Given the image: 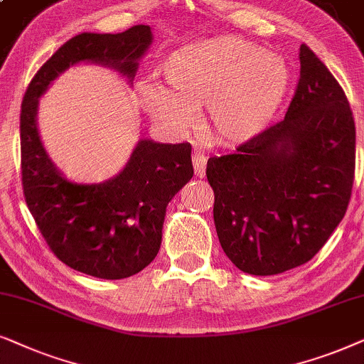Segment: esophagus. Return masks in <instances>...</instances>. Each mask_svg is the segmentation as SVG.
Here are the masks:
<instances>
[{
	"label": "esophagus",
	"instance_id": "obj_1",
	"mask_svg": "<svg viewBox=\"0 0 364 364\" xmlns=\"http://www.w3.org/2000/svg\"><path fill=\"white\" fill-rule=\"evenodd\" d=\"M206 161H208V158L203 153L193 154V166H195V173H196L198 178H205Z\"/></svg>",
	"mask_w": 364,
	"mask_h": 364
}]
</instances>
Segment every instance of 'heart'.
Masks as SVG:
<instances>
[{
	"mask_svg": "<svg viewBox=\"0 0 364 364\" xmlns=\"http://www.w3.org/2000/svg\"><path fill=\"white\" fill-rule=\"evenodd\" d=\"M166 86L148 80L138 101L159 128L185 136L206 105L211 136L240 144L264 132L291 86V70L278 53L238 36L195 41L169 53L161 65Z\"/></svg>",
	"mask_w": 364,
	"mask_h": 364,
	"instance_id": "obj_1",
	"label": "heart"
}]
</instances>
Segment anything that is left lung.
Here are the masks:
<instances>
[{"label":"left lung","instance_id":"obj_1","mask_svg":"<svg viewBox=\"0 0 364 364\" xmlns=\"http://www.w3.org/2000/svg\"><path fill=\"white\" fill-rule=\"evenodd\" d=\"M278 124L208 159L213 218L236 268L279 274L308 263L345 216L355 178V119L343 88L306 45Z\"/></svg>","mask_w":364,"mask_h":364}]
</instances>
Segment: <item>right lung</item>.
Instances as JSON below:
<instances>
[{"label":"right lung","instance_id":"1","mask_svg":"<svg viewBox=\"0 0 364 364\" xmlns=\"http://www.w3.org/2000/svg\"><path fill=\"white\" fill-rule=\"evenodd\" d=\"M151 43L146 24L118 35L81 33L40 68L23 98L19 132L26 205L53 253L95 278H128L156 258L168 203L193 178L191 144L141 138L116 176L91 185L76 183L43 146L38 106L53 81L81 63L109 68L133 85Z\"/></svg>","mask_w":364,"mask_h":364}]
</instances>
